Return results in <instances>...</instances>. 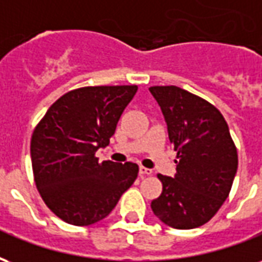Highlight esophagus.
I'll use <instances>...</instances> for the list:
<instances>
[{"label":"esophagus","mask_w":262,"mask_h":262,"mask_svg":"<svg viewBox=\"0 0 262 262\" xmlns=\"http://www.w3.org/2000/svg\"><path fill=\"white\" fill-rule=\"evenodd\" d=\"M139 172H140V177H146V176H151L153 174V171L150 170V168H146V167H140V170H139Z\"/></svg>","instance_id":"1"}]
</instances>
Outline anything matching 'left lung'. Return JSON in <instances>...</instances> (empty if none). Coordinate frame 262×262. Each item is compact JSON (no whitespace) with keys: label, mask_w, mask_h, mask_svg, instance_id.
Segmentation results:
<instances>
[{"label":"left lung","mask_w":262,"mask_h":262,"mask_svg":"<svg viewBox=\"0 0 262 262\" xmlns=\"http://www.w3.org/2000/svg\"><path fill=\"white\" fill-rule=\"evenodd\" d=\"M163 111L177 151L174 178L159 174L163 192L154 214L174 229H195L217 213L230 193L238 156L223 115L206 99L176 85L148 88Z\"/></svg>","instance_id":"left-lung-1"}]
</instances>
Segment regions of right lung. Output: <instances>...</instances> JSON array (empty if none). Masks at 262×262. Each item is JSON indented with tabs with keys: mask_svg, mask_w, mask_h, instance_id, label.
<instances>
[{
	"mask_svg": "<svg viewBox=\"0 0 262 262\" xmlns=\"http://www.w3.org/2000/svg\"><path fill=\"white\" fill-rule=\"evenodd\" d=\"M137 85L82 86L60 97L31 139L33 180L48 208L66 223L94 225L106 217L135 182L139 165L99 163Z\"/></svg>",
	"mask_w": 262,
	"mask_h": 262,
	"instance_id": "1",
	"label": "right lung"
}]
</instances>
